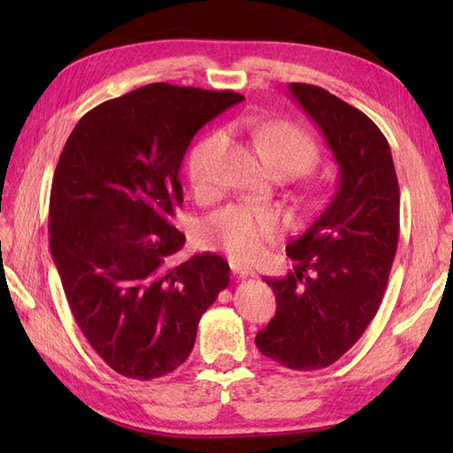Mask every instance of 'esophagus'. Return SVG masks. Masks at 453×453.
<instances>
[{
	"label": "esophagus",
	"instance_id": "34e87169",
	"mask_svg": "<svg viewBox=\"0 0 453 453\" xmlns=\"http://www.w3.org/2000/svg\"><path fill=\"white\" fill-rule=\"evenodd\" d=\"M232 271H234V274L242 276V278H247V276H255V271H253L251 266L242 265V263H237V261H232Z\"/></svg>",
	"mask_w": 453,
	"mask_h": 453
}]
</instances>
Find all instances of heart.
<instances>
[{"label": "heart", "mask_w": 453, "mask_h": 453, "mask_svg": "<svg viewBox=\"0 0 453 453\" xmlns=\"http://www.w3.org/2000/svg\"><path fill=\"white\" fill-rule=\"evenodd\" d=\"M258 146L274 169L290 167L296 173H302L317 157L315 142L290 122L265 124L258 130ZM227 148V134L219 130L210 134L192 150L188 173L196 190L204 192L219 185ZM276 232L278 219L273 211L251 204H229L202 221L198 239L204 247L224 251L237 261H253L263 253L265 245Z\"/></svg>", "instance_id": "obj_1"}]
</instances>
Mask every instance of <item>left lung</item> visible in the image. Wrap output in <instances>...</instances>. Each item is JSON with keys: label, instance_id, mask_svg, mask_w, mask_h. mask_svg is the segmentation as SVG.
I'll return each instance as SVG.
<instances>
[{"label": "left lung", "instance_id": "8db88e82", "mask_svg": "<svg viewBox=\"0 0 453 453\" xmlns=\"http://www.w3.org/2000/svg\"><path fill=\"white\" fill-rule=\"evenodd\" d=\"M341 167L329 204L286 255L284 278H265L276 315L255 336L266 358L310 372L334 364L380 310L399 242V182L389 143L365 114L326 89L290 83Z\"/></svg>", "mask_w": 453, "mask_h": 453}]
</instances>
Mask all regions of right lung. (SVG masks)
I'll use <instances>...</instances> for the list:
<instances>
[{"label":"right lung","instance_id":"1","mask_svg":"<svg viewBox=\"0 0 453 453\" xmlns=\"http://www.w3.org/2000/svg\"><path fill=\"white\" fill-rule=\"evenodd\" d=\"M234 91L150 83L75 124L50 190V251L75 323L124 378L150 381L188 358L200 317L229 284L214 253L175 263L185 234L179 169L195 134L242 103Z\"/></svg>","mask_w":453,"mask_h":453}]
</instances>
